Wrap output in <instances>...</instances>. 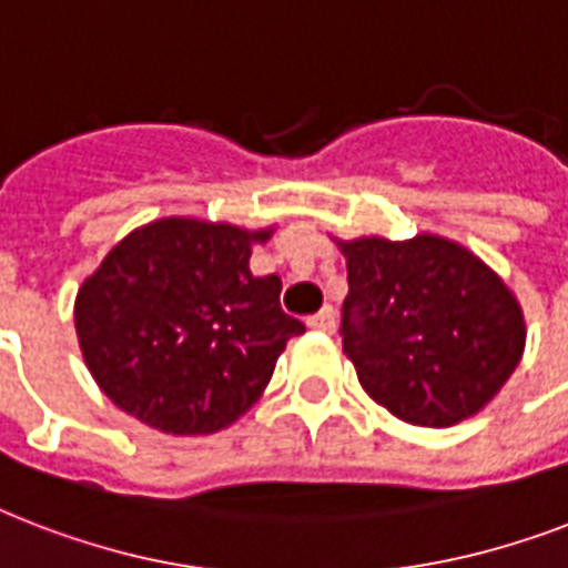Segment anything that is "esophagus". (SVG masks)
I'll list each match as a JSON object with an SVG mask.
<instances>
[{
	"mask_svg": "<svg viewBox=\"0 0 568 568\" xmlns=\"http://www.w3.org/2000/svg\"><path fill=\"white\" fill-rule=\"evenodd\" d=\"M306 324H310L312 329H321V333H336V310H333V306H324V310H321L318 315H312Z\"/></svg>",
	"mask_w": 568,
	"mask_h": 568,
	"instance_id": "34e87169",
	"label": "esophagus"
}]
</instances>
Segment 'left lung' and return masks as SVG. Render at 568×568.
I'll list each match as a JSON object with an SVG mask.
<instances>
[{
  "label": "left lung",
  "instance_id": "left-lung-1",
  "mask_svg": "<svg viewBox=\"0 0 568 568\" xmlns=\"http://www.w3.org/2000/svg\"><path fill=\"white\" fill-rule=\"evenodd\" d=\"M347 258L342 347L400 422L450 427L493 400L525 351L504 280L439 235L338 241Z\"/></svg>",
  "mask_w": 568,
  "mask_h": 568
}]
</instances>
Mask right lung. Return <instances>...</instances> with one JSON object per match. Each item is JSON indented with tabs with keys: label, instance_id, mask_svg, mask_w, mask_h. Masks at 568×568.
Listing matches in <instances>:
<instances>
[{
	"label": "right lung",
	"instance_id": "add662e5",
	"mask_svg": "<svg viewBox=\"0 0 568 568\" xmlns=\"http://www.w3.org/2000/svg\"><path fill=\"white\" fill-rule=\"evenodd\" d=\"M271 230L162 217L129 232L75 294V336L100 388L173 436L230 427L256 404L303 324L283 280L250 274Z\"/></svg>",
	"mask_w": 568,
	"mask_h": 568
}]
</instances>
